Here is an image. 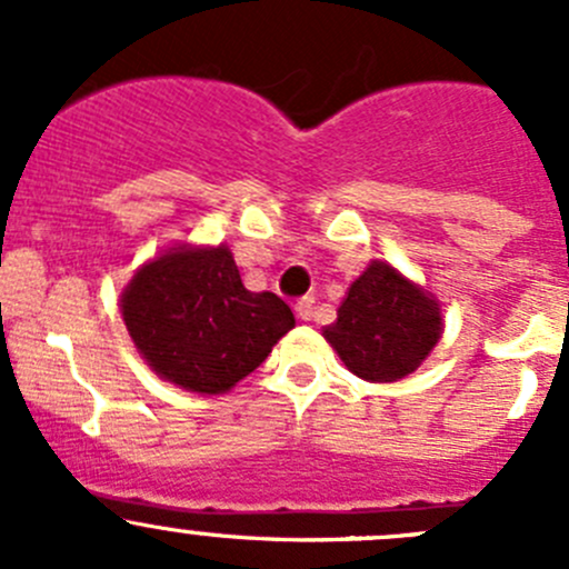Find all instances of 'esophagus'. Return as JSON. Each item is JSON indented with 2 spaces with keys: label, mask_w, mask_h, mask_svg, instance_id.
<instances>
[{
  "label": "esophagus",
  "mask_w": 569,
  "mask_h": 569,
  "mask_svg": "<svg viewBox=\"0 0 569 569\" xmlns=\"http://www.w3.org/2000/svg\"><path fill=\"white\" fill-rule=\"evenodd\" d=\"M295 311H297V319H300V321L311 319L313 317V297H302V300H297Z\"/></svg>",
  "instance_id": "obj_1"
}]
</instances>
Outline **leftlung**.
<instances>
[{
    "mask_svg": "<svg viewBox=\"0 0 569 569\" xmlns=\"http://www.w3.org/2000/svg\"><path fill=\"white\" fill-rule=\"evenodd\" d=\"M443 332L438 300L386 261L349 286L338 319L321 330L360 380L396 382L427 360Z\"/></svg>",
    "mask_w": 569,
    "mask_h": 569,
    "instance_id": "left-lung-1",
    "label": "left lung"
}]
</instances>
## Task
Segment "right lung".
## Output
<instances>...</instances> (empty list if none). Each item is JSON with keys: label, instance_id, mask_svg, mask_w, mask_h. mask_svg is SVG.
<instances>
[{"label": "right lung", "instance_id": "obj_1", "mask_svg": "<svg viewBox=\"0 0 569 569\" xmlns=\"http://www.w3.org/2000/svg\"><path fill=\"white\" fill-rule=\"evenodd\" d=\"M120 313L162 380L206 396L231 391L295 327L278 295L244 289L226 244H178L142 263L120 295Z\"/></svg>", "mask_w": 569, "mask_h": 569}]
</instances>
